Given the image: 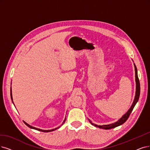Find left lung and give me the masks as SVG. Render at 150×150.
<instances>
[{
  "instance_id": "obj_1",
  "label": "left lung",
  "mask_w": 150,
  "mask_h": 150,
  "mask_svg": "<svg viewBox=\"0 0 150 150\" xmlns=\"http://www.w3.org/2000/svg\"><path fill=\"white\" fill-rule=\"evenodd\" d=\"M135 66V81H136V94H135V99L134 103H133L131 108L129 109V110L127 111V112L124 114L122 117L117 122L114 123V124H109V125H98L96 124H94L93 123H91V122L90 120V123L93 125L94 126H95L96 127H98L99 129H105V130H108V129H113L115 128L116 127H118L122 124H123L128 119V118L129 117V116L132 112V111L134 109L135 104H137V103L138 101V99H139L140 97V81L139 79H138V74H137V69L135 65L134 64Z\"/></svg>"
}]
</instances>
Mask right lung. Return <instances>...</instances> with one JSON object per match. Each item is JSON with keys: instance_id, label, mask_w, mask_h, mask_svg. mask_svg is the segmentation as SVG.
I'll return each instance as SVG.
<instances>
[{"instance_id": "right-lung-1", "label": "right lung", "mask_w": 150, "mask_h": 150, "mask_svg": "<svg viewBox=\"0 0 150 150\" xmlns=\"http://www.w3.org/2000/svg\"><path fill=\"white\" fill-rule=\"evenodd\" d=\"M10 96H11V99H12V89H11V88H10ZM65 120H66V119H65V120H64V121L63 122V124L65 122ZM24 123L28 127H30V128H31V129H35V130H39V131H41V132H52V131H54V130H56L57 129H59L60 127H57V128H55V129H52V130H42V129H38V128H36V127H32V126H31V125H30L29 124H28L27 123H26L25 122H24ZM63 124H62V125H63Z\"/></svg>"}]
</instances>
